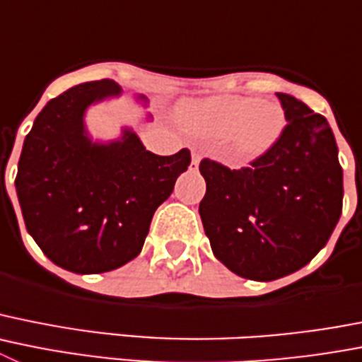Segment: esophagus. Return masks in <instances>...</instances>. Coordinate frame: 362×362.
Listing matches in <instances>:
<instances>
[{
    "label": "esophagus",
    "instance_id": "1",
    "mask_svg": "<svg viewBox=\"0 0 362 362\" xmlns=\"http://www.w3.org/2000/svg\"><path fill=\"white\" fill-rule=\"evenodd\" d=\"M199 161H201V158H199V154H192V161H190V170H195V168L199 167Z\"/></svg>",
    "mask_w": 362,
    "mask_h": 362
}]
</instances>
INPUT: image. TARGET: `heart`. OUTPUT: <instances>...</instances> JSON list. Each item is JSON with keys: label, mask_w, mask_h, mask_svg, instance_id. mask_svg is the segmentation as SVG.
Wrapping results in <instances>:
<instances>
[{"label": "heart", "mask_w": 362, "mask_h": 362, "mask_svg": "<svg viewBox=\"0 0 362 362\" xmlns=\"http://www.w3.org/2000/svg\"><path fill=\"white\" fill-rule=\"evenodd\" d=\"M175 120L192 134L224 140L228 158L237 163H251L273 151L287 125L278 102L238 95L179 102Z\"/></svg>", "instance_id": "b5f03b06"}]
</instances>
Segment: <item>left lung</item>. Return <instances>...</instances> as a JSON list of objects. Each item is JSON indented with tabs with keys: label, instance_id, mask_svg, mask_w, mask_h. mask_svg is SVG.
I'll list each match as a JSON object with an SVG mask.
<instances>
[{
	"label": "left lung",
	"instance_id": "8db88e82",
	"mask_svg": "<svg viewBox=\"0 0 362 362\" xmlns=\"http://www.w3.org/2000/svg\"><path fill=\"white\" fill-rule=\"evenodd\" d=\"M287 118L280 141L240 170L203 159L199 204L215 258L255 281L284 278L325 247L343 208V168L327 118L276 93Z\"/></svg>",
	"mask_w": 362,
	"mask_h": 362
}]
</instances>
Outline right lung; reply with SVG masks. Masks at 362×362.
<instances>
[{"label": "right lung", "instance_id": "add662e5", "mask_svg": "<svg viewBox=\"0 0 362 362\" xmlns=\"http://www.w3.org/2000/svg\"><path fill=\"white\" fill-rule=\"evenodd\" d=\"M122 93L112 81L68 89L42 107L23 144L16 192L26 230L71 273H107L138 257L152 215L190 165V151L152 154L127 125L116 140L89 134L88 109ZM134 98L148 105L145 95Z\"/></svg>", "mask_w": 362, "mask_h": 362}]
</instances>
